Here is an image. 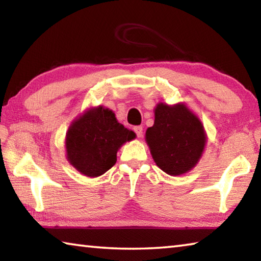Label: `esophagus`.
I'll return each instance as SVG.
<instances>
[{
	"label": "esophagus",
	"mask_w": 261,
	"mask_h": 261,
	"mask_svg": "<svg viewBox=\"0 0 261 261\" xmlns=\"http://www.w3.org/2000/svg\"><path fill=\"white\" fill-rule=\"evenodd\" d=\"M134 131L136 132V135H137V137H138V138H140V137L143 136V126L136 125V126H134Z\"/></svg>",
	"instance_id": "obj_1"
}]
</instances>
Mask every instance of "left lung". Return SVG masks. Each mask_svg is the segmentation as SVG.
Segmentation results:
<instances>
[{
	"label": "left lung",
	"instance_id": "obj_1",
	"mask_svg": "<svg viewBox=\"0 0 261 261\" xmlns=\"http://www.w3.org/2000/svg\"><path fill=\"white\" fill-rule=\"evenodd\" d=\"M154 115V124L146 130V143L153 160L168 175L188 173L204 152V125L184 103L160 102Z\"/></svg>",
	"mask_w": 261,
	"mask_h": 261
}]
</instances>
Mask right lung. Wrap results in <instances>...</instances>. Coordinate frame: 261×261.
I'll list each match as a JSON object with an SVG mask.
<instances>
[{"instance_id": "1", "label": "right lung", "mask_w": 261, "mask_h": 261, "mask_svg": "<svg viewBox=\"0 0 261 261\" xmlns=\"http://www.w3.org/2000/svg\"><path fill=\"white\" fill-rule=\"evenodd\" d=\"M135 138V132L118 123L112 110L99 106L86 110L69 126L67 159L81 174L98 177L116 163L122 145Z\"/></svg>"}]
</instances>
